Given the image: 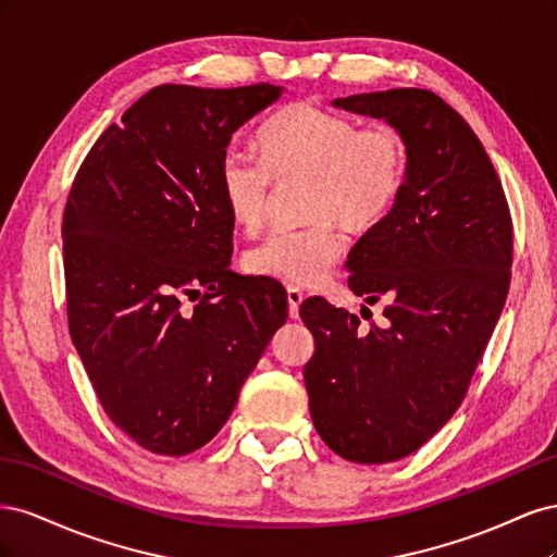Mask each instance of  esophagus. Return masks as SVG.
Here are the masks:
<instances>
[{"label": "esophagus", "instance_id": "esophagus-1", "mask_svg": "<svg viewBox=\"0 0 557 557\" xmlns=\"http://www.w3.org/2000/svg\"><path fill=\"white\" fill-rule=\"evenodd\" d=\"M301 301H305V293H301L299 288H295V285H288V309H290L293 318H297Z\"/></svg>", "mask_w": 557, "mask_h": 557}]
</instances>
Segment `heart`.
I'll return each instance as SVG.
<instances>
[{
  "mask_svg": "<svg viewBox=\"0 0 557 557\" xmlns=\"http://www.w3.org/2000/svg\"><path fill=\"white\" fill-rule=\"evenodd\" d=\"M260 162L227 153L218 190L234 225L252 232L264 221L274 183L305 178L297 230L272 232L252 246L244 267L252 276L295 285L325 281L346 248L344 230L372 232L393 213L409 172L407 144L391 125L358 127L313 104L276 111L258 132Z\"/></svg>",
  "mask_w": 557,
  "mask_h": 557,
  "instance_id": "heart-1",
  "label": "heart"
}]
</instances>
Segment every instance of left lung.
Instances as JSON below:
<instances>
[{
	"label": "left lung",
	"instance_id": "left-lung-1",
	"mask_svg": "<svg viewBox=\"0 0 557 557\" xmlns=\"http://www.w3.org/2000/svg\"><path fill=\"white\" fill-rule=\"evenodd\" d=\"M383 117L407 144L409 172L393 213L350 248L348 288L385 320L307 299L315 339L305 367L313 425L360 465L407 458L458 411L511 281L513 227L483 144L440 95L395 88L334 99ZM367 309V307H362Z\"/></svg>",
	"mask_w": 557,
	"mask_h": 557
}]
</instances>
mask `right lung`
<instances>
[{
	"instance_id": "1",
	"label": "right lung",
	"mask_w": 557,
	"mask_h": 557,
	"mask_svg": "<svg viewBox=\"0 0 557 557\" xmlns=\"http://www.w3.org/2000/svg\"><path fill=\"white\" fill-rule=\"evenodd\" d=\"M281 92L148 90L95 141L66 197L72 342L113 425L150 453L209 444L288 318L278 283L230 269L234 221L218 190L232 134Z\"/></svg>"
}]
</instances>
